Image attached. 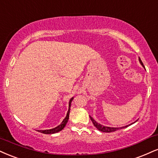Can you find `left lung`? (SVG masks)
<instances>
[{
    "label": "left lung",
    "instance_id": "left-lung-1",
    "mask_svg": "<svg viewBox=\"0 0 158 158\" xmlns=\"http://www.w3.org/2000/svg\"><path fill=\"white\" fill-rule=\"evenodd\" d=\"M139 61H140V64H141L143 66V62H142V61L140 60V58H139ZM90 120L92 121V122H93V123H94V126L96 127V128H97L98 130L101 131V132H115V131H116V130H120V129L125 128V127H129V126H130V125L132 124V123H131V124H130V125H127V126L122 127H119V128H118V127H104V126H103V125L100 124V123H98L96 122V121H95L94 119L93 118L91 117V116H90Z\"/></svg>",
    "mask_w": 158,
    "mask_h": 158
}]
</instances>
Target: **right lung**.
<instances>
[{"label": "right lung", "mask_w": 158, "mask_h": 158, "mask_svg": "<svg viewBox=\"0 0 158 158\" xmlns=\"http://www.w3.org/2000/svg\"><path fill=\"white\" fill-rule=\"evenodd\" d=\"M73 99V98H71L70 99L69 102V107H68V111L67 113V115L66 117L64 118V119L62 121V122L60 123L59 126H57L56 127H55L54 129H51V130H37L38 132H41V133L43 134H54V133H56V132H60L62 130H63L64 127H65L66 123H67L68 119H69V113H70V108H71V102L72 100Z\"/></svg>", "instance_id": "1"}]
</instances>
